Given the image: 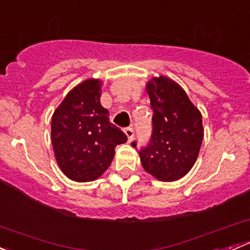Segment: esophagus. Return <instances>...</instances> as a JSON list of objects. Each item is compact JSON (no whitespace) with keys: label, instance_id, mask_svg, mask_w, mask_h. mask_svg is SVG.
I'll list each match as a JSON object with an SVG mask.
<instances>
[{"label":"esophagus","instance_id":"esophagus-1","mask_svg":"<svg viewBox=\"0 0 250 250\" xmlns=\"http://www.w3.org/2000/svg\"><path fill=\"white\" fill-rule=\"evenodd\" d=\"M123 132L125 133V135H127V138H128V141H132L133 139H134V129H133L132 127H127V128H125V129H123Z\"/></svg>","mask_w":250,"mask_h":250}]
</instances>
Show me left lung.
Listing matches in <instances>:
<instances>
[{
    "label": "left lung",
    "instance_id": "obj_1",
    "mask_svg": "<svg viewBox=\"0 0 250 250\" xmlns=\"http://www.w3.org/2000/svg\"><path fill=\"white\" fill-rule=\"evenodd\" d=\"M152 109L150 141L139 150L144 169L158 180L174 181L193 167L203 140L202 115L185 90L167 77L147 83ZM137 148V141L132 143Z\"/></svg>",
    "mask_w": 250,
    "mask_h": 250
}]
</instances>
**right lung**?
Wrapping results in <instances>:
<instances>
[{"label":"right lung","instance_id":"right-lung-1","mask_svg":"<svg viewBox=\"0 0 250 250\" xmlns=\"http://www.w3.org/2000/svg\"><path fill=\"white\" fill-rule=\"evenodd\" d=\"M99 80H87L65 97L52 117V144L60 169L75 181H92L109 168L127 135L100 104Z\"/></svg>","mask_w":250,"mask_h":250}]
</instances>
